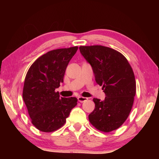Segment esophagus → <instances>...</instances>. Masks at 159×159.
Here are the masks:
<instances>
[{
	"mask_svg": "<svg viewBox=\"0 0 159 159\" xmlns=\"http://www.w3.org/2000/svg\"><path fill=\"white\" fill-rule=\"evenodd\" d=\"M88 99V98H85V97H82V96L78 97V101L80 102V103H83V102L86 101Z\"/></svg>",
	"mask_w": 159,
	"mask_h": 159,
	"instance_id": "obj_1",
	"label": "esophagus"
}]
</instances>
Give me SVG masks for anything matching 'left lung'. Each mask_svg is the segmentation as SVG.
I'll return each instance as SVG.
<instances>
[{"label": "left lung", "mask_w": 159, "mask_h": 159, "mask_svg": "<svg viewBox=\"0 0 159 159\" xmlns=\"http://www.w3.org/2000/svg\"><path fill=\"white\" fill-rule=\"evenodd\" d=\"M80 52L92 66L95 82L106 95L93 98L95 109L89 115L91 125L99 131L110 132L120 127L133 106L136 82L131 66L121 53L102 45L80 46Z\"/></svg>", "instance_id": "left-lung-1"}]
</instances>
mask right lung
<instances>
[{
	"label": "right lung",
	"instance_id": "1",
	"mask_svg": "<svg viewBox=\"0 0 159 159\" xmlns=\"http://www.w3.org/2000/svg\"><path fill=\"white\" fill-rule=\"evenodd\" d=\"M77 46L53 50L34 61L28 70L23 88V100L31 122L44 132L64 126L71 109L77 104L75 97H59L56 88L64 82L65 71Z\"/></svg>",
	"mask_w": 159,
	"mask_h": 159
}]
</instances>
